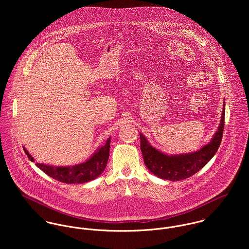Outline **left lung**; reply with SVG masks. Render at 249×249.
<instances>
[{
	"label": "left lung",
	"mask_w": 249,
	"mask_h": 249,
	"mask_svg": "<svg viewBox=\"0 0 249 249\" xmlns=\"http://www.w3.org/2000/svg\"><path fill=\"white\" fill-rule=\"evenodd\" d=\"M224 116L225 102L219 125L212 140L195 152L178 155L165 154L154 148L142 133H140L141 150L144 165L157 178L166 180L178 181L194 176L213 158L217 151L223 134Z\"/></svg>",
	"instance_id": "8db88e82"
}]
</instances>
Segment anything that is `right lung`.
Returning <instances> with one entry per match:
<instances>
[{"mask_svg":"<svg viewBox=\"0 0 249 249\" xmlns=\"http://www.w3.org/2000/svg\"><path fill=\"white\" fill-rule=\"evenodd\" d=\"M110 148V137L107 140L106 144L99 147L97 151L84 163L74 166H52L46 164L36 163L42 172L49 177L68 184H80L86 183L98 178L107 167ZM26 154L32 162H35L34 157L24 147Z\"/></svg>","mask_w":249,"mask_h":249,"instance_id":"obj_1","label":"right lung"}]
</instances>
